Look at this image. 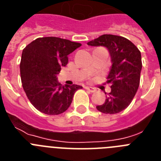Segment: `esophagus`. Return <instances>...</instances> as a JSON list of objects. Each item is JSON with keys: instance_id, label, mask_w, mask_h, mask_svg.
<instances>
[{"instance_id": "esophagus-1", "label": "esophagus", "mask_w": 161, "mask_h": 161, "mask_svg": "<svg viewBox=\"0 0 161 161\" xmlns=\"http://www.w3.org/2000/svg\"><path fill=\"white\" fill-rule=\"evenodd\" d=\"M85 89H87V90H89L90 93H94L95 91H96V89H94V88L93 87H89V86H86Z\"/></svg>"}]
</instances>
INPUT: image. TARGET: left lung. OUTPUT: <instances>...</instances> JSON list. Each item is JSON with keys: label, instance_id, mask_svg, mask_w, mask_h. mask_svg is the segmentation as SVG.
Segmentation results:
<instances>
[{"label": "left lung", "instance_id": "1", "mask_svg": "<svg viewBox=\"0 0 161 161\" xmlns=\"http://www.w3.org/2000/svg\"><path fill=\"white\" fill-rule=\"evenodd\" d=\"M87 44L105 47L111 57L112 66L107 76L111 91L106 102L97 109L109 114L123 111L132 102L139 86L141 53L130 40L118 35H103Z\"/></svg>", "mask_w": 161, "mask_h": 161}]
</instances>
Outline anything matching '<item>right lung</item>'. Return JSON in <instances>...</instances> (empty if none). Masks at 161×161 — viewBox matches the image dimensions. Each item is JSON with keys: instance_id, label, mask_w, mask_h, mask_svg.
Returning <instances> with one entry per match:
<instances>
[{"instance_id": "add662e5", "label": "right lung", "mask_w": 161, "mask_h": 161, "mask_svg": "<svg viewBox=\"0 0 161 161\" xmlns=\"http://www.w3.org/2000/svg\"><path fill=\"white\" fill-rule=\"evenodd\" d=\"M81 44L57 37L38 38L22 51L20 73L28 99L38 110L48 115L66 111L74 93L82 86L64 85L58 82L61 67L66 66L68 55Z\"/></svg>"}]
</instances>
